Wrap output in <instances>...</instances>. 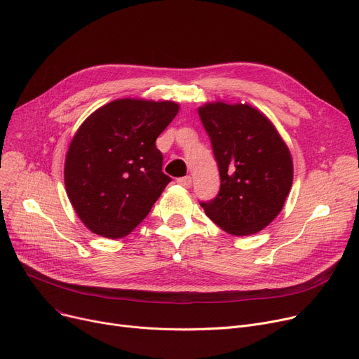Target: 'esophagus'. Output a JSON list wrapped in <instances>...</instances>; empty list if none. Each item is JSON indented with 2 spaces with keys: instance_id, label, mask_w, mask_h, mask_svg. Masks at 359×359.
I'll return each mask as SVG.
<instances>
[{
  "instance_id": "esophagus-1",
  "label": "esophagus",
  "mask_w": 359,
  "mask_h": 359,
  "mask_svg": "<svg viewBox=\"0 0 359 359\" xmlns=\"http://www.w3.org/2000/svg\"><path fill=\"white\" fill-rule=\"evenodd\" d=\"M177 184H180L182 187H184V189H189L191 184H192V177H191V176L180 177V179H177Z\"/></svg>"
}]
</instances>
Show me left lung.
<instances>
[{
	"mask_svg": "<svg viewBox=\"0 0 359 359\" xmlns=\"http://www.w3.org/2000/svg\"><path fill=\"white\" fill-rule=\"evenodd\" d=\"M198 113L221 176L218 196L201 203L205 214L233 236L262 231L284 208L292 186L287 142L265 113L249 103L206 102Z\"/></svg>",
	"mask_w": 359,
	"mask_h": 359,
	"instance_id": "8db88e82",
	"label": "left lung"
}]
</instances>
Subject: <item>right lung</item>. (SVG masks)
Returning <instances> with one entry per match:
<instances>
[{"label":"right lung","mask_w":359,"mask_h":359,"mask_svg":"<svg viewBox=\"0 0 359 359\" xmlns=\"http://www.w3.org/2000/svg\"><path fill=\"white\" fill-rule=\"evenodd\" d=\"M172 100L116 99L75 132L64 164L68 199L86 227L122 238L148 215L168 182L156 140L175 119Z\"/></svg>","instance_id":"right-lung-1"}]
</instances>
